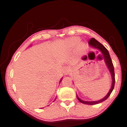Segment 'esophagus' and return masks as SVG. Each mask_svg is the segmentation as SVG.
Segmentation results:
<instances>
[{
  "instance_id": "1",
  "label": "esophagus",
  "mask_w": 127,
  "mask_h": 127,
  "mask_svg": "<svg viewBox=\"0 0 127 127\" xmlns=\"http://www.w3.org/2000/svg\"><path fill=\"white\" fill-rule=\"evenodd\" d=\"M71 71V68L70 67H66L64 68V73L66 74V75H67V74L70 72Z\"/></svg>"
}]
</instances>
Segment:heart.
I'll list each match as a JSON object with an SVG mask.
<instances>
[{"label": "heart", "instance_id": "1", "mask_svg": "<svg viewBox=\"0 0 127 127\" xmlns=\"http://www.w3.org/2000/svg\"><path fill=\"white\" fill-rule=\"evenodd\" d=\"M78 41V40L76 38H72V39H70V43L71 45H75V44H76L77 43V42ZM78 51H80V52H82L83 50H84V47L82 45H80L77 47Z\"/></svg>", "mask_w": 127, "mask_h": 127}]
</instances>
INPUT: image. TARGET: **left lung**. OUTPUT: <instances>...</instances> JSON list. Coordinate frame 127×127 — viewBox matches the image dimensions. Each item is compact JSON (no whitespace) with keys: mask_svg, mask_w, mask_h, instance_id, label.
<instances>
[{"mask_svg":"<svg viewBox=\"0 0 127 127\" xmlns=\"http://www.w3.org/2000/svg\"><path fill=\"white\" fill-rule=\"evenodd\" d=\"M88 43H89V45H91V46L93 47H95V48L99 49L100 51L102 52V53L103 54V56H104V61H105V62H106L107 67H108L109 71H110V72H111L112 78V85L111 86V90H110L109 92L107 93V95L103 98L100 99V100H99V101H82V100L80 98H78V97L77 95V99H78V101H80L81 103H82L88 104V105H94V104H97L100 103L104 101L105 100H106L109 97L110 95L111 94L112 92L113 91L114 87V84H115V74H114V66H113V63H112L111 56H110V55H109L108 51L107 50V49L106 48V47H105L102 44H101L97 40L94 39V38H92V39H91L89 40V42H88Z\"/></svg>","mask_w":127,"mask_h":127,"instance_id":"obj_1","label":"left lung"}]
</instances>
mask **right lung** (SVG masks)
<instances>
[{"label": "right lung", "mask_w": 127, "mask_h": 127, "mask_svg": "<svg viewBox=\"0 0 127 127\" xmlns=\"http://www.w3.org/2000/svg\"><path fill=\"white\" fill-rule=\"evenodd\" d=\"M61 80H62V79H61V81H60V82H61Z\"/></svg>", "instance_id": "obj_1"}]
</instances>
